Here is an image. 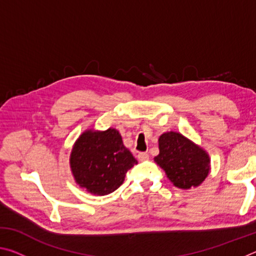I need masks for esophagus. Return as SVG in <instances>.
<instances>
[{
    "label": "esophagus",
    "mask_w": 256,
    "mask_h": 256,
    "mask_svg": "<svg viewBox=\"0 0 256 256\" xmlns=\"http://www.w3.org/2000/svg\"><path fill=\"white\" fill-rule=\"evenodd\" d=\"M138 159L140 160V162H144V160L149 159V154L146 152H140L138 154Z\"/></svg>",
    "instance_id": "obj_1"
}]
</instances>
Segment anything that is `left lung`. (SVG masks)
<instances>
[{
	"instance_id": "1",
	"label": "left lung",
	"mask_w": 256,
	"mask_h": 256,
	"mask_svg": "<svg viewBox=\"0 0 256 256\" xmlns=\"http://www.w3.org/2000/svg\"><path fill=\"white\" fill-rule=\"evenodd\" d=\"M158 142L159 154L154 157V162L176 188H196L206 178L210 157L201 146L172 131L162 134Z\"/></svg>"
}]
</instances>
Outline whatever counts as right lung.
I'll return each mask as SVG.
<instances>
[{
    "instance_id": "add662e5",
    "label": "right lung",
    "mask_w": 256,
    "mask_h": 256,
    "mask_svg": "<svg viewBox=\"0 0 256 256\" xmlns=\"http://www.w3.org/2000/svg\"><path fill=\"white\" fill-rule=\"evenodd\" d=\"M118 130H86L76 141L70 166L76 184L94 196H107L123 184L125 174L136 164Z\"/></svg>"
}]
</instances>
